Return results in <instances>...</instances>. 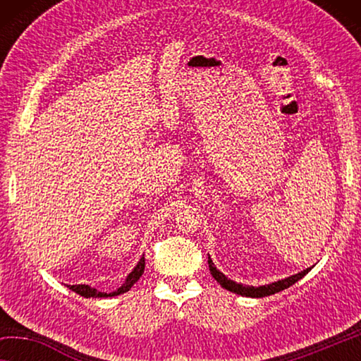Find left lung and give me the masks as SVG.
Instances as JSON below:
<instances>
[{"instance_id":"1","label":"left lung","mask_w":361,"mask_h":361,"mask_svg":"<svg viewBox=\"0 0 361 361\" xmlns=\"http://www.w3.org/2000/svg\"><path fill=\"white\" fill-rule=\"evenodd\" d=\"M209 267H210L212 276L215 277L216 282L221 285L223 288L229 290L232 293H237V295L250 296V298H264V296H269V295H274V293H279V291H282V290H286V288H288V286H291L293 283H296L299 279H302L305 274L310 271V269H305V271L296 274V276H291L288 279L279 280V282H274L271 285L248 286V285H240V283L232 282V280H229L228 277H226L224 274L219 272L218 269L215 267V264H213V261L210 259V256H209Z\"/></svg>"}]
</instances>
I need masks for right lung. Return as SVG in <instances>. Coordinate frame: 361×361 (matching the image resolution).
<instances>
[{
    "label": "right lung",
    "mask_w": 361,
    "mask_h": 361,
    "mask_svg": "<svg viewBox=\"0 0 361 361\" xmlns=\"http://www.w3.org/2000/svg\"><path fill=\"white\" fill-rule=\"evenodd\" d=\"M145 272V256L142 259H140V262L137 264V267L133 269V271L129 274V277H127L126 283L121 286L119 290H116L113 293H102V291H97L95 288H92V286L89 285H68V288L73 290L75 293H78V295H81L84 298H108V296H118V295H122V293L129 291L133 283L137 282V280L142 277V274Z\"/></svg>",
    "instance_id": "obj_1"
}]
</instances>
